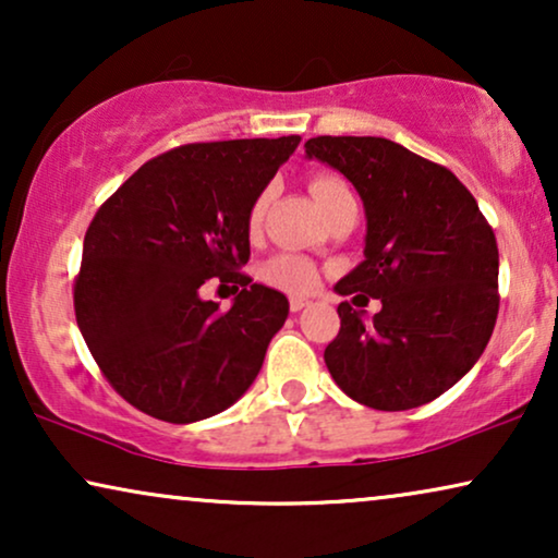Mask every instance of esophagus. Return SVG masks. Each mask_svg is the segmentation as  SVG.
Segmentation results:
<instances>
[{"label": "esophagus", "mask_w": 558, "mask_h": 558, "mask_svg": "<svg viewBox=\"0 0 558 558\" xmlns=\"http://www.w3.org/2000/svg\"><path fill=\"white\" fill-rule=\"evenodd\" d=\"M310 304V296H300V294H292L289 296V310L292 312H300Z\"/></svg>", "instance_id": "obj_1"}]
</instances>
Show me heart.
<instances>
[{
  "mask_svg": "<svg viewBox=\"0 0 558 558\" xmlns=\"http://www.w3.org/2000/svg\"><path fill=\"white\" fill-rule=\"evenodd\" d=\"M310 190L319 208L325 210V216H330L342 201H350V197H353L345 182L332 178V174H315V178L310 180ZM271 197H274V187L269 185L264 187L254 201H251L248 213H246V231L251 235L262 231L264 216L266 210H269ZM262 277L264 281H269L271 287L284 289V292H310V289L317 284V266L312 264L307 256L277 254L264 264Z\"/></svg>",
  "mask_w": 558,
  "mask_h": 558,
  "instance_id": "1",
  "label": "heart"
}]
</instances>
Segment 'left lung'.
Listing matches in <instances>:
<instances>
[{
	"mask_svg": "<svg viewBox=\"0 0 558 558\" xmlns=\"http://www.w3.org/2000/svg\"><path fill=\"white\" fill-rule=\"evenodd\" d=\"M304 151L353 182L368 218L365 262L335 289L384 304L365 323L340 302L327 371L363 407L434 401L477 363L498 319L490 223L447 167L384 136H315Z\"/></svg>",
	"mask_w": 558,
	"mask_h": 558,
	"instance_id": "left-lung-1",
	"label": "left lung"
}]
</instances>
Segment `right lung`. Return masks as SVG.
I'll return each mask as SVG.
<instances>
[{"label":"right lung","mask_w":558,"mask_h":558,"mask_svg":"<svg viewBox=\"0 0 558 558\" xmlns=\"http://www.w3.org/2000/svg\"><path fill=\"white\" fill-rule=\"evenodd\" d=\"M300 136L182 144L144 162L90 220L73 284L81 335L121 399L170 424L239 401L289 315L246 266V213ZM231 286L234 307L203 301Z\"/></svg>","instance_id":"1"}]
</instances>
